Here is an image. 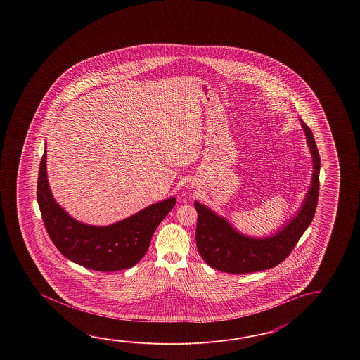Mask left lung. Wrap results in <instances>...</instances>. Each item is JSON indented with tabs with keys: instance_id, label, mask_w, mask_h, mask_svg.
<instances>
[{
	"instance_id": "obj_1",
	"label": "left lung",
	"mask_w": 360,
	"mask_h": 360,
	"mask_svg": "<svg viewBox=\"0 0 360 360\" xmlns=\"http://www.w3.org/2000/svg\"><path fill=\"white\" fill-rule=\"evenodd\" d=\"M301 124L313 155V181L297 216L276 236L265 239L245 237L233 229L225 219L219 217L198 202L194 203L198 212L195 230L197 247L202 259L211 268L230 274H247L274 268L288 257L313 221L319 197L321 157L313 132L306 123L301 121Z\"/></svg>"
}]
</instances>
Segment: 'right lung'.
Returning a JSON list of instances; mask_svg holds the SVG:
<instances>
[{
    "label": "right lung",
    "instance_id": "add662e5",
    "mask_svg": "<svg viewBox=\"0 0 360 360\" xmlns=\"http://www.w3.org/2000/svg\"><path fill=\"white\" fill-rule=\"evenodd\" d=\"M37 202L49 237L64 257L98 271L132 268L144 257L154 230L176 205L166 199L109 226H91L72 219L49 188L46 150L39 163Z\"/></svg>",
    "mask_w": 360,
    "mask_h": 360
}]
</instances>
